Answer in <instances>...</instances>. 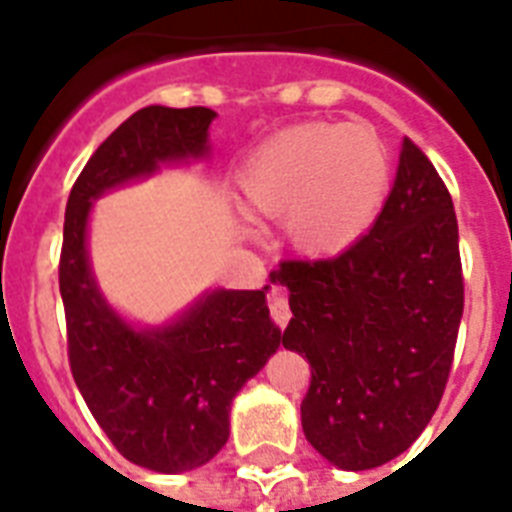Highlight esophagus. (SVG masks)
<instances>
[{
	"label": "esophagus",
	"mask_w": 512,
	"mask_h": 512,
	"mask_svg": "<svg viewBox=\"0 0 512 512\" xmlns=\"http://www.w3.org/2000/svg\"><path fill=\"white\" fill-rule=\"evenodd\" d=\"M271 319L279 324V327H287L289 319H292V311H289L287 295L281 289H273L271 295Z\"/></svg>",
	"instance_id": "34e87169"
}]
</instances>
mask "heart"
<instances>
[{"label":"heart","instance_id":"obj_1","mask_svg":"<svg viewBox=\"0 0 512 512\" xmlns=\"http://www.w3.org/2000/svg\"><path fill=\"white\" fill-rule=\"evenodd\" d=\"M388 188V148L366 124H297L265 140L241 170L249 207L284 223L305 255H337L364 239Z\"/></svg>","mask_w":512,"mask_h":512}]
</instances>
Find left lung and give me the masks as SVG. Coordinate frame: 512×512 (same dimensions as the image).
Returning <instances> with one entry per match:
<instances>
[{"label":"left lung","instance_id":"left-lung-1","mask_svg":"<svg viewBox=\"0 0 512 512\" xmlns=\"http://www.w3.org/2000/svg\"><path fill=\"white\" fill-rule=\"evenodd\" d=\"M284 348L311 364L305 438L342 470L385 465L436 414L460 329V233L452 196L404 138L398 172L364 239L329 260H284Z\"/></svg>","mask_w":512,"mask_h":512}]
</instances>
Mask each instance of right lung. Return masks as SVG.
I'll return each mask as SVG.
<instances>
[{
  "label": "right lung",
  "instance_id": "add662e5",
  "mask_svg": "<svg viewBox=\"0 0 512 512\" xmlns=\"http://www.w3.org/2000/svg\"><path fill=\"white\" fill-rule=\"evenodd\" d=\"M215 116L204 106L140 108L100 143L66 204L58 273L71 374L119 454L156 473L201 468L223 449L233 396L276 353L281 329L268 287L215 289L164 327H132L92 276L87 220L111 188L207 156Z\"/></svg>",
  "mask_w": 512,
  "mask_h": 512
}]
</instances>
